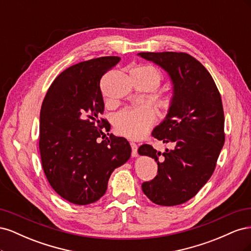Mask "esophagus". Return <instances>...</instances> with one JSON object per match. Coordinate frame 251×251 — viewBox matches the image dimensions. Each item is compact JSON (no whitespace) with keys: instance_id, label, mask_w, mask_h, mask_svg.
<instances>
[{"instance_id":"obj_1","label":"esophagus","mask_w":251,"mask_h":251,"mask_svg":"<svg viewBox=\"0 0 251 251\" xmlns=\"http://www.w3.org/2000/svg\"><path fill=\"white\" fill-rule=\"evenodd\" d=\"M131 148H132V156L133 157H137L138 156V153H137V150H138V147L137 144H136L135 142H131Z\"/></svg>"}]
</instances>
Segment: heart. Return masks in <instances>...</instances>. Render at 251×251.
<instances>
[{
  "label": "heart",
  "instance_id": "1",
  "mask_svg": "<svg viewBox=\"0 0 251 251\" xmlns=\"http://www.w3.org/2000/svg\"><path fill=\"white\" fill-rule=\"evenodd\" d=\"M139 70L146 71L153 77L159 85L160 82V73L157 69L151 66H144L138 68ZM171 100H166L165 104L169 105ZM155 113L147 104L137 105L134 108H128L117 114L115 119V126L117 131L130 139H140L151 127L155 123Z\"/></svg>",
  "mask_w": 251,
  "mask_h": 251
}]
</instances>
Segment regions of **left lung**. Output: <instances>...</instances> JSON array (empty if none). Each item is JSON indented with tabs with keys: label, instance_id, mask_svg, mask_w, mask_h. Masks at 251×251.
Wrapping results in <instances>:
<instances>
[{
	"label": "left lung",
	"instance_id": "8db88e82",
	"mask_svg": "<svg viewBox=\"0 0 251 251\" xmlns=\"http://www.w3.org/2000/svg\"><path fill=\"white\" fill-rule=\"evenodd\" d=\"M138 55L169 73L173 97L169 113L151 136L173 149L164 153L150 144L139 155L155 159L157 176L143 182L148 198L162 206L192 199L211 177L224 141L221 95L211 75L199 60L183 52H141Z\"/></svg>",
	"mask_w": 251,
	"mask_h": 251
}]
</instances>
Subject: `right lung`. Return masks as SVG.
<instances>
[{
  "label": "right lung",
  "instance_id": "1",
  "mask_svg": "<svg viewBox=\"0 0 251 251\" xmlns=\"http://www.w3.org/2000/svg\"><path fill=\"white\" fill-rule=\"evenodd\" d=\"M118 56H103L73 65L51 83L40 115L42 165L51 187L73 204L87 205L107 192L116 168L131 157V146L100 119L104 103L102 75ZM109 134V133L108 134Z\"/></svg>",
  "mask_w": 251,
  "mask_h": 251
}]
</instances>
